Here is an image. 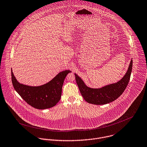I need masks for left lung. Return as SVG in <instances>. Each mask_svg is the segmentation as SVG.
I'll list each match as a JSON object with an SVG mask.
<instances>
[{
	"instance_id": "8db88e82",
	"label": "left lung",
	"mask_w": 147,
	"mask_h": 147,
	"mask_svg": "<svg viewBox=\"0 0 147 147\" xmlns=\"http://www.w3.org/2000/svg\"><path fill=\"white\" fill-rule=\"evenodd\" d=\"M132 65L133 61L131 60L126 74L120 81L98 89L89 88L75 73L77 84L84 100L88 103L94 105H104L116 100L123 94L128 84Z\"/></svg>"
}]
</instances>
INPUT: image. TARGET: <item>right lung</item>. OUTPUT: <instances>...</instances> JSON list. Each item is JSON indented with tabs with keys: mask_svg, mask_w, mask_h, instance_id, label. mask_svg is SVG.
I'll list each match as a JSON object with an SVG mask.
<instances>
[{
	"mask_svg": "<svg viewBox=\"0 0 147 147\" xmlns=\"http://www.w3.org/2000/svg\"><path fill=\"white\" fill-rule=\"evenodd\" d=\"M70 72L69 70L63 71L46 84L30 86L20 84L11 69V80L15 90L28 104L38 109H45L54 107L59 102L65 78Z\"/></svg>",
	"mask_w": 147,
	"mask_h": 147,
	"instance_id": "right-lung-1",
	"label": "right lung"
}]
</instances>
